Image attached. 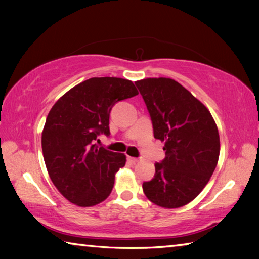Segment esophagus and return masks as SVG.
<instances>
[{"label":"esophagus","instance_id":"1","mask_svg":"<svg viewBox=\"0 0 259 259\" xmlns=\"http://www.w3.org/2000/svg\"><path fill=\"white\" fill-rule=\"evenodd\" d=\"M128 159H129V161L131 162V163H138V162H139V159H137V157H131V156H129L128 157Z\"/></svg>","mask_w":259,"mask_h":259}]
</instances>
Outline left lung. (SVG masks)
Instances as JSON below:
<instances>
[{"instance_id": "obj_1", "label": "left lung", "mask_w": 259, "mask_h": 259, "mask_svg": "<svg viewBox=\"0 0 259 259\" xmlns=\"http://www.w3.org/2000/svg\"><path fill=\"white\" fill-rule=\"evenodd\" d=\"M135 83L150 112L154 137L164 142L165 151L143 191L159 207L181 208L200 194L216 169L221 151L216 122L209 109L172 78Z\"/></svg>"}]
</instances>
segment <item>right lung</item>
<instances>
[{
  "mask_svg": "<svg viewBox=\"0 0 259 259\" xmlns=\"http://www.w3.org/2000/svg\"><path fill=\"white\" fill-rule=\"evenodd\" d=\"M138 95L130 80L91 77L73 87L50 109L42 131V152L50 179L69 202L93 207L111 194L123 153L96 146L109 135L113 105Z\"/></svg>",
  "mask_w": 259,
  "mask_h": 259,
  "instance_id": "right-lung-1",
  "label": "right lung"
}]
</instances>
